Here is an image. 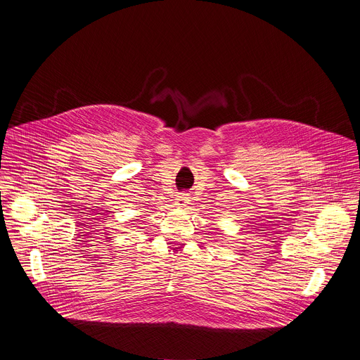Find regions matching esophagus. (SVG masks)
I'll return each mask as SVG.
<instances>
[{
    "label": "esophagus",
    "instance_id": "34e87169",
    "mask_svg": "<svg viewBox=\"0 0 360 360\" xmlns=\"http://www.w3.org/2000/svg\"><path fill=\"white\" fill-rule=\"evenodd\" d=\"M186 202H188V198H186V195H185V193L178 195V196H176V199H175V204H176L178 207H185V205H186Z\"/></svg>",
    "mask_w": 360,
    "mask_h": 360
}]
</instances>
